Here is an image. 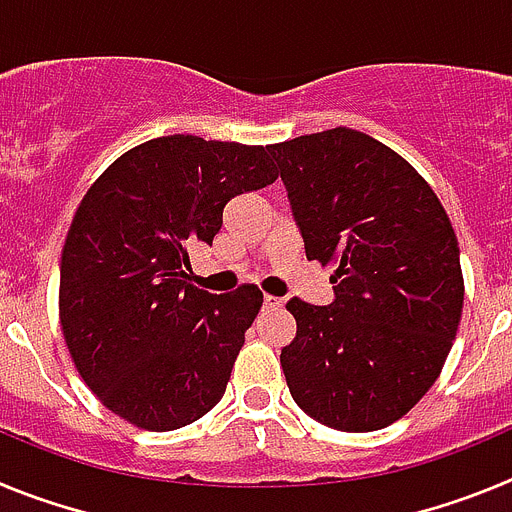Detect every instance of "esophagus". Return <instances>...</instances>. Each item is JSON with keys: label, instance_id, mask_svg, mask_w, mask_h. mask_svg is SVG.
Masks as SVG:
<instances>
[{"label": "esophagus", "instance_id": "34e87169", "mask_svg": "<svg viewBox=\"0 0 512 512\" xmlns=\"http://www.w3.org/2000/svg\"><path fill=\"white\" fill-rule=\"evenodd\" d=\"M284 305L282 297H274V295H264V307L266 310H279Z\"/></svg>", "mask_w": 512, "mask_h": 512}]
</instances>
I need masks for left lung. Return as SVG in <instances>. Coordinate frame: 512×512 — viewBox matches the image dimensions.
<instances>
[{
    "mask_svg": "<svg viewBox=\"0 0 512 512\" xmlns=\"http://www.w3.org/2000/svg\"><path fill=\"white\" fill-rule=\"evenodd\" d=\"M277 161L307 261L333 264V302L289 300L292 400L348 433L395 423L431 390L464 305L459 243L433 189L392 148L351 128L284 140Z\"/></svg>",
    "mask_w": 512,
    "mask_h": 512,
    "instance_id": "8db88e82",
    "label": "left lung"
}]
</instances>
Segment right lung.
<instances>
[{"mask_svg": "<svg viewBox=\"0 0 512 512\" xmlns=\"http://www.w3.org/2000/svg\"><path fill=\"white\" fill-rule=\"evenodd\" d=\"M277 179L264 146L153 138L84 194L61 256V328L104 408L146 431L194 423L225 395L264 295H210L187 282L189 251L212 246L223 207Z\"/></svg>", "mask_w": 512, "mask_h": 512, "instance_id": "obj_1", "label": "right lung"}]
</instances>
